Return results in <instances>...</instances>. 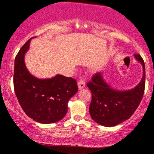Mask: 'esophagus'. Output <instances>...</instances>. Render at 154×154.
Returning <instances> with one entry per match:
<instances>
[{"instance_id": "esophagus-1", "label": "esophagus", "mask_w": 154, "mask_h": 154, "mask_svg": "<svg viewBox=\"0 0 154 154\" xmlns=\"http://www.w3.org/2000/svg\"><path fill=\"white\" fill-rule=\"evenodd\" d=\"M77 85H78L79 89L83 88L85 86V81L82 80H80L78 81V82H77Z\"/></svg>"}]
</instances>
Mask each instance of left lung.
Wrapping results in <instances>:
<instances>
[{
  "instance_id": "left-lung-1",
  "label": "left lung",
  "mask_w": 154,
  "mask_h": 154,
  "mask_svg": "<svg viewBox=\"0 0 154 154\" xmlns=\"http://www.w3.org/2000/svg\"><path fill=\"white\" fill-rule=\"evenodd\" d=\"M135 58L143 66V75L136 87L129 91L112 89L98 72L92 77L87 86L92 94L89 107L91 117L97 124L104 126H114L131 117L139 106L145 91L146 69L140 55L135 54Z\"/></svg>"
}]
</instances>
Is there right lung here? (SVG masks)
<instances>
[{
	"mask_svg": "<svg viewBox=\"0 0 154 154\" xmlns=\"http://www.w3.org/2000/svg\"><path fill=\"white\" fill-rule=\"evenodd\" d=\"M33 38L25 42L15 58L14 92L28 117L41 124H52L66 116L69 99L78 87L72 77L57 74L50 79H38L28 72L24 57Z\"/></svg>",
	"mask_w": 154,
	"mask_h": 154,
	"instance_id": "right-lung-1",
	"label": "right lung"
}]
</instances>
